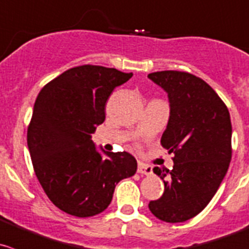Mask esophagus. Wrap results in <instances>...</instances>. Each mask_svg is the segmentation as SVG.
I'll return each mask as SVG.
<instances>
[{
    "instance_id": "1",
    "label": "esophagus",
    "mask_w": 249,
    "mask_h": 249,
    "mask_svg": "<svg viewBox=\"0 0 249 249\" xmlns=\"http://www.w3.org/2000/svg\"><path fill=\"white\" fill-rule=\"evenodd\" d=\"M137 173H140L141 175H151V174H153V168H152L151 165H147V164L139 163Z\"/></svg>"
}]
</instances>
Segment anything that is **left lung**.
<instances>
[{
    "instance_id": "1",
    "label": "left lung",
    "mask_w": 249,
    "mask_h": 249,
    "mask_svg": "<svg viewBox=\"0 0 249 249\" xmlns=\"http://www.w3.org/2000/svg\"><path fill=\"white\" fill-rule=\"evenodd\" d=\"M169 97L170 117L160 143L174 153V166L153 169L164 181L160 198L149 211L166 223H182L201 213L218 191L230 165V113L218 93L194 74H148Z\"/></svg>"
}]
</instances>
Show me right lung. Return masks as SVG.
<instances>
[{
	"instance_id": "obj_1",
	"label": "right lung",
	"mask_w": 249,
	"mask_h": 249,
	"mask_svg": "<svg viewBox=\"0 0 249 249\" xmlns=\"http://www.w3.org/2000/svg\"><path fill=\"white\" fill-rule=\"evenodd\" d=\"M132 73L79 66L46 84L35 101L28 147L37 180L53 204L79 218L100 214L110 204L115 185L135 175L127 152L96 149L91 135L106 119V103Z\"/></svg>"
}]
</instances>
